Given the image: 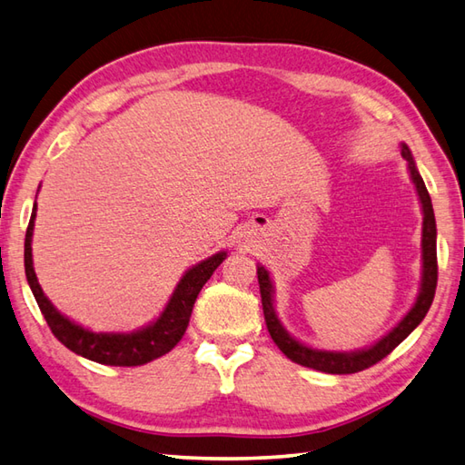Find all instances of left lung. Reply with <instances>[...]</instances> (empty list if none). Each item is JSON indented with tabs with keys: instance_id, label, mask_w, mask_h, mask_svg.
Instances as JSON below:
<instances>
[{
	"instance_id": "1",
	"label": "left lung",
	"mask_w": 465,
	"mask_h": 465,
	"mask_svg": "<svg viewBox=\"0 0 465 465\" xmlns=\"http://www.w3.org/2000/svg\"><path fill=\"white\" fill-rule=\"evenodd\" d=\"M401 155L403 160L410 165L411 180L416 183V190L420 195V202L423 207V235H421V252H423V275H421V290L418 295V302L410 313L403 318L396 328H393L385 338H381L378 343L371 345L368 350L353 351V353H338V351H320L312 350L308 345L295 341L290 338L282 323L275 315L273 310V288L270 273L265 272L262 265H258V283H260V293H262V308H263V318L265 325H268V331L272 335L273 343L288 355V358L295 363L305 365V368L325 371V373H355L371 368L373 363L381 361L385 355H390L398 345L408 338V335L418 328L420 322L426 318L430 305L433 302V295H436V285H438V252H436V217H433V207H431V197L426 190V183H423L420 172L416 170V162H413L410 147L401 143Z\"/></svg>"
}]
</instances>
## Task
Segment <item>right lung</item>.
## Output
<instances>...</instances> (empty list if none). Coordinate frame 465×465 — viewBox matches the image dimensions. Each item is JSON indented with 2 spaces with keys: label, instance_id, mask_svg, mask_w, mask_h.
Masks as SVG:
<instances>
[{
  "label": "right lung",
  "instance_id": "1",
  "mask_svg": "<svg viewBox=\"0 0 465 465\" xmlns=\"http://www.w3.org/2000/svg\"><path fill=\"white\" fill-rule=\"evenodd\" d=\"M35 210L37 207L34 205L32 220H29L25 232V275L39 310H42L49 330H52L55 338L62 341L67 350L82 355V358L104 365H120V368L143 365L155 358H162L167 351H172L177 341L183 338L187 323H190L193 303L197 300V293L202 292L205 282L212 278L217 265L225 260V252L212 255L210 260L197 263L195 268L187 272L182 282L177 283L172 300L160 315V320L153 322L152 325H147V328L134 333H94L64 318V315L49 303L42 288H39L32 262V233Z\"/></svg>",
  "mask_w": 465,
  "mask_h": 465
}]
</instances>
